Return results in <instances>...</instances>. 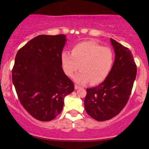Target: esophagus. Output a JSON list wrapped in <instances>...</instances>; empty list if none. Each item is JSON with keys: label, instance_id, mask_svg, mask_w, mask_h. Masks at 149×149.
<instances>
[{"label": "esophagus", "instance_id": "obj_1", "mask_svg": "<svg viewBox=\"0 0 149 149\" xmlns=\"http://www.w3.org/2000/svg\"><path fill=\"white\" fill-rule=\"evenodd\" d=\"M79 88H81V87L79 86V85H74V89H78Z\"/></svg>", "mask_w": 149, "mask_h": 149}]
</instances>
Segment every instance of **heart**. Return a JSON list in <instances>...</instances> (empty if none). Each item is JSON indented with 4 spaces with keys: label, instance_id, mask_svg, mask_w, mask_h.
<instances>
[{
    "label": "heart",
    "instance_id": "b5f03b06",
    "mask_svg": "<svg viewBox=\"0 0 149 149\" xmlns=\"http://www.w3.org/2000/svg\"><path fill=\"white\" fill-rule=\"evenodd\" d=\"M61 62L66 75L72 77L77 70L74 81L79 84L90 81L91 84L102 82L111 72L114 63V54L109 47L91 41L78 43L73 47L71 54L62 52Z\"/></svg>",
    "mask_w": 149,
    "mask_h": 149
}]
</instances>
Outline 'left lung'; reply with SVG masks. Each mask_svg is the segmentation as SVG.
Returning a JSON list of instances; mask_svg holds the SVG:
<instances>
[{
  "label": "left lung",
  "mask_w": 149,
  "mask_h": 149,
  "mask_svg": "<svg viewBox=\"0 0 149 149\" xmlns=\"http://www.w3.org/2000/svg\"><path fill=\"white\" fill-rule=\"evenodd\" d=\"M115 54V62L105 80L87 88L84 101L88 115L99 121L117 115L127 104L136 79L137 68L129 49L111 38Z\"/></svg>",
  "instance_id": "8db88e82"
}]
</instances>
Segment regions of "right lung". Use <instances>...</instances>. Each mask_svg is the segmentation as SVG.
I'll use <instances>...</instances> for the list:
<instances>
[{
    "mask_svg": "<svg viewBox=\"0 0 149 149\" xmlns=\"http://www.w3.org/2000/svg\"><path fill=\"white\" fill-rule=\"evenodd\" d=\"M66 37L38 35L16 54L12 81L20 103L39 121L54 119L62 111L64 97L74 89L62 67Z\"/></svg>",
    "mask_w": 149,
    "mask_h": 149,
    "instance_id": "obj_1",
    "label": "right lung"
}]
</instances>
